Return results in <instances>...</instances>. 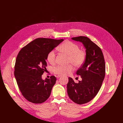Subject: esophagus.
I'll use <instances>...</instances> for the list:
<instances>
[{
    "instance_id": "esophagus-1",
    "label": "esophagus",
    "mask_w": 123,
    "mask_h": 123,
    "mask_svg": "<svg viewBox=\"0 0 123 123\" xmlns=\"http://www.w3.org/2000/svg\"><path fill=\"white\" fill-rule=\"evenodd\" d=\"M57 78H59V77H62V75H58L57 76H56Z\"/></svg>"
}]
</instances>
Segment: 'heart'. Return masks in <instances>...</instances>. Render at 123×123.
Returning a JSON list of instances; mask_svg holds the SVG:
<instances>
[{"instance_id":"1","label":"heart","mask_w":123,"mask_h":123,"mask_svg":"<svg viewBox=\"0 0 123 123\" xmlns=\"http://www.w3.org/2000/svg\"><path fill=\"white\" fill-rule=\"evenodd\" d=\"M58 49L68 56V63H72L75 67H81L86 60V54L85 50L80 49L77 44L72 41H65L58 47ZM47 59L51 64H54L55 63L56 55L54 50H51L49 52ZM72 64H69L67 66H58L55 68L54 72L60 75H68L73 72L74 69Z\"/></svg>"}]
</instances>
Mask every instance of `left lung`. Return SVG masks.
<instances>
[{"instance_id":"8db88e82","label":"left lung","mask_w":123,"mask_h":123,"mask_svg":"<svg viewBox=\"0 0 123 123\" xmlns=\"http://www.w3.org/2000/svg\"><path fill=\"white\" fill-rule=\"evenodd\" d=\"M72 39L83 43L86 57L76 72V74L81 76L82 80L75 83L73 78L69 77L67 92L73 102L82 105L91 101L99 91L105 76L106 64L101 49L90 38L80 36Z\"/></svg>"}]
</instances>
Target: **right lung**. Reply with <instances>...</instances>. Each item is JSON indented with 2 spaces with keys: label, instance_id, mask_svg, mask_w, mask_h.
Wrapping results in <instances>:
<instances>
[{
  "label": "right lung",
  "instance_id": "add662e5",
  "mask_svg": "<svg viewBox=\"0 0 123 123\" xmlns=\"http://www.w3.org/2000/svg\"><path fill=\"white\" fill-rule=\"evenodd\" d=\"M64 39L38 38L22 48L17 55L14 74L20 91L28 101L41 104L49 97L56 78L43 80L42 75L47 66L49 52L57 47Z\"/></svg>",
  "mask_w": 123,
  "mask_h": 123
}]
</instances>
